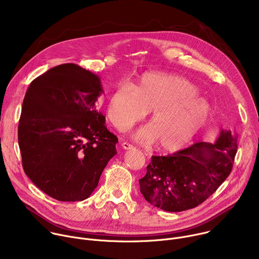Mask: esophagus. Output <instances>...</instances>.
Listing matches in <instances>:
<instances>
[{
  "label": "esophagus",
  "instance_id": "obj_1",
  "mask_svg": "<svg viewBox=\"0 0 259 259\" xmlns=\"http://www.w3.org/2000/svg\"><path fill=\"white\" fill-rule=\"evenodd\" d=\"M121 145H122V147H123L124 150H132V149H134V146L132 144L128 143V142H122Z\"/></svg>",
  "mask_w": 259,
  "mask_h": 259
}]
</instances>
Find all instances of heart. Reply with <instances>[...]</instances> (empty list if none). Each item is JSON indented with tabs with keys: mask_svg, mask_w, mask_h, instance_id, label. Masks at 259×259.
<instances>
[{
	"mask_svg": "<svg viewBox=\"0 0 259 259\" xmlns=\"http://www.w3.org/2000/svg\"><path fill=\"white\" fill-rule=\"evenodd\" d=\"M152 110L150 125L134 134L141 141L157 140L159 147L176 151L186 146L205 126L210 104L186 78L163 72L146 73L132 87L121 84L109 95L106 116L123 132Z\"/></svg>",
	"mask_w": 259,
	"mask_h": 259,
	"instance_id": "obj_1",
	"label": "heart"
}]
</instances>
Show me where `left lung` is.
<instances>
[{"label": "left lung", "instance_id": "1", "mask_svg": "<svg viewBox=\"0 0 259 259\" xmlns=\"http://www.w3.org/2000/svg\"><path fill=\"white\" fill-rule=\"evenodd\" d=\"M238 150L237 135L221 130L215 143L196 142L168 156H153L139 179L144 199L168 212L195 208L231 174Z\"/></svg>", "mask_w": 259, "mask_h": 259}]
</instances>
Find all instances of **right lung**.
Instances as JSON below:
<instances>
[{
  "label": "right lung",
  "mask_w": 259,
  "mask_h": 259,
  "mask_svg": "<svg viewBox=\"0 0 259 259\" xmlns=\"http://www.w3.org/2000/svg\"><path fill=\"white\" fill-rule=\"evenodd\" d=\"M102 92L99 77L73 63L47 70L27 88L18 125L22 167L55 200L89 198L117 154L118 138L95 105Z\"/></svg>",
  "instance_id": "right-lung-1"
}]
</instances>
